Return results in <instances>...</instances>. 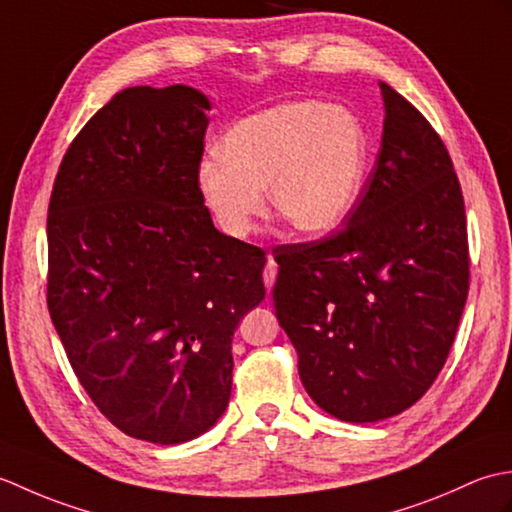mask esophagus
Segmentation results:
<instances>
[{
    "mask_svg": "<svg viewBox=\"0 0 512 512\" xmlns=\"http://www.w3.org/2000/svg\"><path fill=\"white\" fill-rule=\"evenodd\" d=\"M275 279H277V264H275L273 257H268V262H266V266H264V284H266V290H273Z\"/></svg>",
    "mask_w": 512,
    "mask_h": 512,
    "instance_id": "esophagus-1",
    "label": "esophagus"
}]
</instances>
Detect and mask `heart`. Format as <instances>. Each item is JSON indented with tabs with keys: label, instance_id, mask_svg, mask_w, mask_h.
I'll use <instances>...</instances> for the list:
<instances>
[{
	"label": "heart",
	"instance_id": "obj_1",
	"mask_svg": "<svg viewBox=\"0 0 512 512\" xmlns=\"http://www.w3.org/2000/svg\"><path fill=\"white\" fill-rule=\"evenodd\" d=\"M369 167L367 132L352 110L288 101L228 129L222 151L198 167V187L217 226L246 237L270 204L301 235L339 228L361 198Z\"/></svg>",
	"mask_w": 512,
	"mask_h": 512
}]
</instances>
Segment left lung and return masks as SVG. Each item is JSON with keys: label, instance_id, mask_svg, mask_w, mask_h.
I'll list each match as a JSON object with an SVG mask.
<instances>
[{"label": "left lung", "instance_id": "obj_1", "mask_svg": "<svg viewBox=\"0 0 512 512\" xmlns=\"http://www.w3.org/2000/svg\"><path fill=\"white\" fill-rule=\"evenodd\" d=\"M383 143L341 228L275 248V314L310 398L345 422L418 402L447 363L469 295L460 180L442 138L380 83Z\"/></svg>", "mask_w": 512, "mask_h": 512}]
</instances>
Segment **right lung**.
Wrapping results in <instances>:
<instances>
[{"label":"right lung","mask_w":512,"mask_h":512,"mask_svg":"<svg viewBox=\"0 0 512 512\" xmlns=\"http://www.w3.org/2000/svg\"><path fill=\"white\" fill-rule=\"evenodd\" d=\"M211 103L127 88L65 151L48 206V310L114 427L180 444L222 416L231 341L264 299V250L217 231L198 187Z\"/></svg>","instance_id":"add662e5"}]
</instances>
